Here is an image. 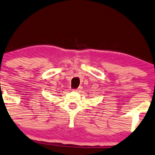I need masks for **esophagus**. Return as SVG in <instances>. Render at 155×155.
<instances>
[{
  "instance_id": "34e87169",
  "label": "esophagus",
  "mask_w": 155,
  "mask_h": 155,
  "mask_svg": "<svg viewBox=\"0 0 155 155\" xmlns=\"http://www.w3.org/2000/svg\"><path fill=\"white\" fill-rule=\"evenodd\" d=\"M82 89H83V87H82V86H80L79 87V88H77V89H74V91H77V92H80V91H81L82 90Z\"/></svg>"
}]
</instances>
